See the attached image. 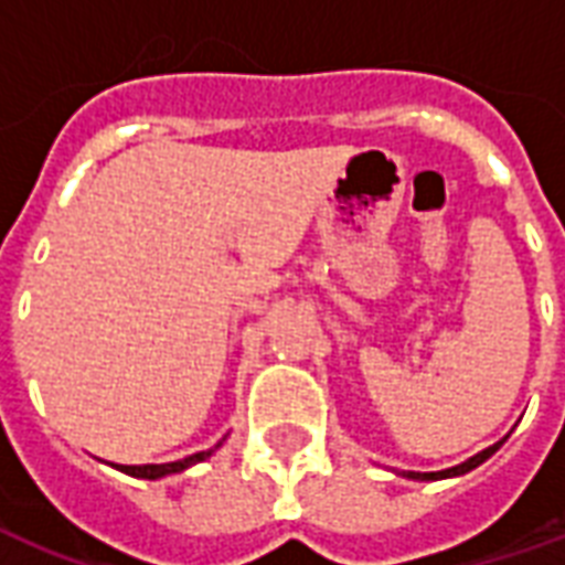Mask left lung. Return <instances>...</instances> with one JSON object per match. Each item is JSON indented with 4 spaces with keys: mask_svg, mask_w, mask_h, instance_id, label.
<instances>
[{
    "mask_svg": "<svg viewBox=\"0 0 565 565\" xmlns=\"http://www.w3.org/2000/svg\"><path fill=\"white\" fill-rule=\"evenodd\" d=\"M503 441H507V436H503L498 445L486 447V450H480V454L471 456V459H465L462 465H454V468H445V471H403V477H406V480H447V477H462V473L473 471L477 465H483L486 459H489V456L503 445Z\"/></svg>",
    "mask_w": 565,
    "mask_h": 565,
    "instance_id": "left-lung-1",
    "label": "left lung"
}]
</instances>
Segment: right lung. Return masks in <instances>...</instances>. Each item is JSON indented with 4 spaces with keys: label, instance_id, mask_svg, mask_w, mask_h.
<instances>
[{
    "label": "right lung",
    "instance_id": "right-lung-1",
    "mask_svg": "<svg viewBox=\"0 0 565 565\" xmlns=\"http://www.w3.org/2000/svg\"><path fill=\"white\" fill-rule=\"evenodd\" d=\"M225 441V438H222ZM222 441L215 447H210V450H201V454H192L186 456V459H178V462H166V465H111V468H118V471L129 473V477H139V480H162V477H171V473H183L186 468H192V465L204 462V459H210V456L222 447Z\"/></svg>",
    "mask_w": 565,
    "mask_h": 565
}]
</instances>
